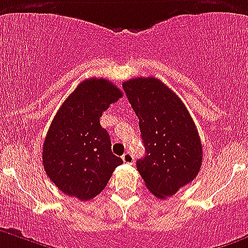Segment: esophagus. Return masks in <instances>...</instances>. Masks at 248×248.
I'll use <instances>...</instances> for the list:
<instances>
[{
	"mask_svg": "<svg viewBox=\"0 0 248 248\" xmlns=\"http://www.w3.org/2000/svg\"><path fill=\"white\" fill-rule=\"evenodd\" d=\"M122 160H124V163H127V164H132L133 162H135V158H133V155L129 153V152H127V153H124V155H122Z\"/></svg>",
	"mask_w": 248,
	"mask_h": 248,
	"instance_id": "esophagus-1",
	"label": "esophagus"
}]
</instances>
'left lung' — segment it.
Instances as JSON below:
<instances>
[{"mask_svg":"<svg viewBox=\"0 0 248 248\" xmlns=\"http://www.w3.org/2000/svg\"><path fill=\"white\" fill-rule=\"evenodd\" d=\"M140 120L146 157L137 169L153 195L166 199L193 182L202 162L199 133L175 93L155 78H135L122 84Z\"/></svg>","mask_w":248,"mask_h":248,"instance_id":"8db88e82","label":"left lung"}]
</instances>
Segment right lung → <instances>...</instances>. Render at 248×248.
<instances>
[{
    "mask_svg": "<svg viewBox=\"0 0 248 248\" xmlns=\"http://www.w3.org/2000/svg\"><path fill=\"white\" fill-rule=\"evenodd\" d=\"M122 93L108 80L86 79L53 119L43 143V166L49 179L66 195L82 202L93 199L124 163L112 153L110 135L100 124L102 112Z\"/></svg>",
    "mask_w": 248,
    "mask_h": 248,
    "instance_id": "right-lung-1",
    "label": "right lung"
}]
</instances>
